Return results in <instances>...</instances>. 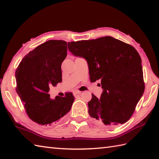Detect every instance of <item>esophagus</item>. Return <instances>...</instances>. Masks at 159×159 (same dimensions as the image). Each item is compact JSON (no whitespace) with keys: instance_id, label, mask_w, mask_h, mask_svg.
Wrapping results in <instances>:
<instances>
[{"instance_id":"1","label":"esophagus","mask_w":159,"mask_h":159,"mask_svg":"<svg viewBox=\"0 0 159 159\" xmlns=\"http://www.w3.org/2000/svg\"><path fill=\"white\" fill-rule=\"evenodd\" d=\"M81 93V92H80V91H79V90H75L74 91V94H80Z\"/></svg>"}]
</instances>
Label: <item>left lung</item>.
I'll return each mask as SVG.
<instances>
[{
    "mask_svg": "<svg viewBox=\"0 0 159 159\" xmlns=\"http://www.w3.org/2000/svg\"><path fill=\"white\" fill-rule=\"evenodd\" d=\"M73 55L84 57L91 82L101 80L100 98L92 94L89 114L106 126L126 123L145 90L141 59L130 44L105 36L67 43Z\"/></svg>",
    "mask_w": 159,
    "mask_h": 159,
    "instance_id": "left-lung-1",
    "label": "left lung"
}]
</instances>
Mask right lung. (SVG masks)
Returning <instances> with one entry per match:
<instances>
[{
    "instance_id": "obj_1",
    "label": "right lung",
    "mask_w": 159,
    "mask_h": 159,
    "mask_svg": "<svg viewBox=\"0 0 159 159\" xmlns=\"http://www.w3.org/2000/svg\"><path fill=\"white\" fill-rule=\"evenodd\" d=\"M67 42L49 40L30 51L16 70V92L30 119L50 126L69 112L74 100L72 92L50 98V85L62 81L61 66L67 56Z\"/></svg>"
}]
</instances>
